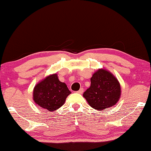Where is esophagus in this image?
I'll list each match as a JSON object with an SVG mask.
<instances>
[{
  "instance_id": "obj_1",
  "label": "esophagus",
  "mask_w": 151,
  "mask_h": 151,
  "mask_svg": "<svg viewBox=\"0 0 151 151\" xmlns=\"http://www.w3.org/2000/svg\"><path fill=\"white\" fill-rule=\"evenodd\" d=\"M77 92L79 93V94H83V88H80V90Z\"/></svg>"
}]
</instances>
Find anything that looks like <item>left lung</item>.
<instances>
[{
	"label": "left lung",
	"instance_id": "left-lung-1",
	"mask_svg": "<svg viewBox=\"0 0 151 151\" xmlns=\"http://www.w3.org/2000/svg\"><path fill=\"white\" fill-rule=\"evenodd\" d=\"M90 81L91 86L83 93V97L91 107L101 111L117 103L120 96V86L111 73L100 69Z\"/></svg>",
	"mask_w": 151,
	"mask_h": 151
}]
</instances>
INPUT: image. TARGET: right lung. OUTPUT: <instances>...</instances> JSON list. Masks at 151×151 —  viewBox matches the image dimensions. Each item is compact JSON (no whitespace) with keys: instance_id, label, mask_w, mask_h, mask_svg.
Listing matches in <instances>:
<instances>
[{"instance_id":"add662e5","label":"right lung","mask_w":151,"mask_h":151,"mask_svg":"<svg viewBox=\"0 0 151 151\" xmlns=\"http://www.w3.org/2000/svg\"><path fill=\"white\" fill-rule=\"evenodd\" d=\"M70 91L61 82L57 74L50 75L36 85L33 90V100L36 104L49 111H53L65 103Z\"/></svg>"}]
</instances>
